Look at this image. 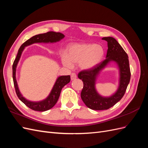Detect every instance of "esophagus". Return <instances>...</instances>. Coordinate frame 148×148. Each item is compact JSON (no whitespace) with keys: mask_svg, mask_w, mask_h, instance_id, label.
I'll list each match as a JSON object with an SVG mask.
<instances>
[{"mask_svg":"<svg viewBox=\"0 0 148 148\" xmlns=\"http://www.w3.org/2000/svg\"><path fill=\"white\" fill-rule=\"evenodd\" d=\"M77 78V75H76L75 73H72L71 74V80H74Z\"/></svg>","mask_w":148,"mask_h":148,"instance_id":"34e87169","label":"esophagus"}]
</instances>
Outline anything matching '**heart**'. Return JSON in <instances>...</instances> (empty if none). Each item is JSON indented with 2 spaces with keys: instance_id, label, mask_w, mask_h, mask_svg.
Segmentation results:
<instances>
[{
  "instance_id": "1",
  "label": "heart",
  "mask_w": 148,
  "mask_h": 148,
  "mask_svg": "<svg viewBox=\"0 0 148 148\" xmlns=\"http://www.w3.org/2000/svg\"><path fill=\"white\" fill-rule=\"evenodd\" d=\"M104 54V49L98 44H77L69 48L67 56L62 57V62L69 69L78 63L80 69L89 70L99 63Z\"/></svg>"
}]
</instances>
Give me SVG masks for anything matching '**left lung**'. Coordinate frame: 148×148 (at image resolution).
Masks as SVG:
<instances>
[{
	"instance_id": "obj_1",
	"label": "left lung",
	"mask_w": 148,
	"mask_h": 148,
	"mask_svg": "<svg viewBox=\"0 0 148 148\" xmlns=\"http://www.w3.org/2000/svg\"><path fill=\"white\" fill-rule=\"evenodd\" d=\"M102 39L106 41L108 46L106 59L92 69L82 70L78 75V77L83 82L81 92L82 99L88 108L96 110L108 109L122 99L131 77L128 57L122 47L112 37H104ZM111 61L116 62L118 65L120 71L119 86L113 95L102 97L96 91L95 80L100 71Z\"/></svg>"
}]
</instances>
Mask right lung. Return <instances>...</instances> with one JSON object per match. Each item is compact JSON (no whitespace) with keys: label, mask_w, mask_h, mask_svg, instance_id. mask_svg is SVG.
I'll use <instances>...</instances> for the list:
<instances>
[{"label":"right lung","mask_w":148,"mask_h":148,"mask_svg":"<svg viewBox=\"0 0 148 148\" xmlns=\"http://www.w3.org/2000/svg\"><path fill=\"white\" fill-rule=\"evenodd\" d=\"M64 36H65L61 33H56L53 32V31H49V32L46 33L35 35L22 44L20 46L18 51L16 57L14 62H13L12 66L13 84H14L16 94L18 97L19 98V99L21 102H23L26 106L29 107V108L33 110L44 112L52 108L57 103L58 99H59L62 88L70 82V76H60V77L58 78L54 85H53V87L52 89L50 95H49V96L46 99L39 102L29 101L25 99V98L21 95L18 87L15 77L16 68L20 59L21 53L24 50L25 47L31 45V44H32L37 42H56L57 41H60L62 39H63L64 38Z\"/></svg>","instance_id":"1"}]
</instances>
